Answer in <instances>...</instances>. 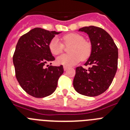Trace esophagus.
<instances>
[{"instance_id": "1", "label": "esophagus", "mask_w": 130, "mask_h": 130, "mask_svg": "<svg viewBox=\"0 0 130 130\" xmlns=\"http://www.w3.org/2000/svg\"><path fill=\"white\" fill-rule=\"evenodd\" d=\"M69 68L67 67V66H64V71H66Z\"/></svg>"}]
</instances>
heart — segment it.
Here are the masks:
<instances>
[{
  "instance_id": "heart-1",
  "label": "heart",
  "mask_w": 130,
  "mask_h": 130,
  "mask_svg": "<svg viewBox=\"0 0 130 130\" xmlns=\"http://www.w3.org/2000/svg\"><path fill=\"white\" fill-rule=\"evenodd\" d=\"M63 44L57 38H53L48 44L50 52L58 55L63 52L64 46H70L68 54H63L56 58V63L65 66H73L80 60L85 61L90 57L92 53V45L90 42L84 40L81 34L69 33L62 36Z\"/></svg>"
}]
</instances>
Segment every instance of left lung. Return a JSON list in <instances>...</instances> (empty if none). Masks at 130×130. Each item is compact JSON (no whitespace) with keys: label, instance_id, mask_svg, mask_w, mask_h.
<instances>
[{"label":"left lung","instance_id":"1","mask_svg":"<svg viewBox=\"0 0 130 130\" xmlns=\"http://www.w3.org/2000/svg\"><path fill=\"white\" fill-rule=\"evenodd\" d=\"M79 31L86 32L92 45V53L85 63L88 70L76 68L73 86L78 93L86 96H99L111 85L118 69V49L106 30L94 26H85Z\"/></svg>","mask_w":130,"mask_h":130}]
</instances>
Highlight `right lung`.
<instances>
[{"mask_svg": "<svg viewBox=\"0 0 130 130\" xmlns=\"http://www.w3.org/2000/svg\"><path fill=\"white\" fill-rule=\"evenodd\" d=\"M60 33L35 28L18 41L13 55L15 75L22 88L33 97L40 98L52 94L64 72L62 65L49 66L55 58L48 44Z\"/></svg>", "mask_w": 130, "mask_h": 130, "instance_id": "right-lung-1", "label": "right lung"}]
</instances>
